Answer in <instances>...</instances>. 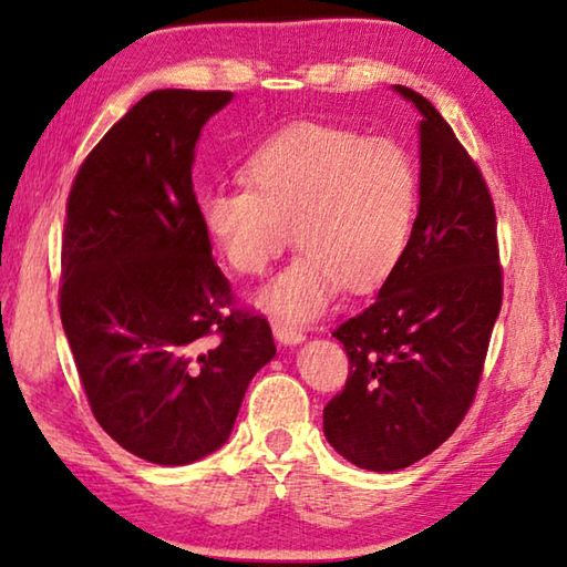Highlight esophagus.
I'll use <instances>...</instances> for the list:
<instances>
[{"mask_svg": "<svg viewBox=\"0 0 567 567\" xmlns=\"http://www.w3.org/2000/svg\"><path fill=\"white\" fill-rule=\"evenodd\" d=\"M272 332H275V338L285 344H297L305 340V332L297 328V324L287 322V320H272Z\"/></svg>", "mask_w": 567, "mask_h": 567, "instance_id": "obj_1", "label": "esophagus"}]
</instances>
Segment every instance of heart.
<instances>
[{
	"label": "heart",
	"instance_id": "obj_1",
	"mask_svg": "<svg viewBox=\"0 0 567 567\" xmlns=\"http://www.w3.org/2000/svg\"><path fill=\"white\" fill-rule=\"evenodd\" d=\"M245 182L207 189L199 223L245 277L270 270L290 237L302 247L260 295L265 310L280 318H315L340 287L375 290L410 245L420 172L398 140L302 122L249 155Z\"/></svg>",
	"mask_w": 567,
	"mask_h": 567
}]
</instances>
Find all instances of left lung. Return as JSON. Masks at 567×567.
Returning <instances> with one entry per match:
<instances>
[{
	"label": "left lung",
	"mask_w": 567,
	"mask_h": 567,
	"mask_svg": "<svg viewBox=\"0 0 567 567\" xmlns=\"http://www.w3.org/2000/svg\"><path fill=\"white\" fill-rule=\"evenodd\" d=\"M422 114L420 209L378 300L334 328L350 372L322 412L352 465L392 473L433 453L467 415L503 305L495 205L483 172L433 104Z\"/></svg>",
	"instance_id": "8db88e82"
}]
</instances>
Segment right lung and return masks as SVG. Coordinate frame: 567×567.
Instances as JSON below:
<instances>
[{
    "instance_id": "1",
    "label": "right lung",
    "mask_w": 567,
    "mask_h": 567,
    "mask_svg": "<svg viewBox=\"0 0 567 567\" xmlns=\"http://www.w3.org/2000/svg\"><path fill=\"white\" fill-rule=\"evenodd\" d=\"M233 92L155 90L76 169L60 315L94 420L132 455L187 465L233 433L275 358L265 315L237 307L199 223L192 159Z\"/></svg>"
}]
</instances>
